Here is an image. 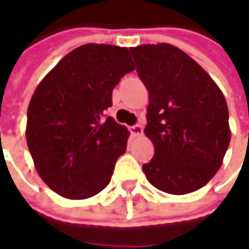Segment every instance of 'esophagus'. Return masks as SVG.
Returning a JSON list of instances; mask_svg holds the SVG:
<instances>
[{"mask_svg": "<svg viewBox=\"0 0 249 249\" xmlns=\"http://www.w3.org/2000/svg\"><path fill=\"white\" fill-rule=\"evenodd\" d=\"M130 131H131V134H133V136L140 137V136H142V126L137 123V124H134V126H131V127H130Z\"/></svg>", "mask_w": 249, "mask_h": 249, "instance_id": "1", "label": "esophagus"}]
</instances>
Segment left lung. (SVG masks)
I'll use <instances>...</instances> for the list:
<instances>
[{
    "label": "left lung",
    "mask_w": 249,
    "mask_h": 249,
    "mask_svg": "<svg viewBox=\"0 0 249 249\" xmlns=\"http://www.w3.org/2000/svg\"><path fill=\"white\" fill-rule=\"evenodd\" d=\"M149 92L144 129L155 154L142 170L154 187L183 196L215 176L230 144L229 109L212 77L170 44L130 48Z\"/></svg>",
    "instance_id": "obj_1"
}]
</instances>
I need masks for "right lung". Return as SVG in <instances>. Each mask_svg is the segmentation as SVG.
<instances>
[{
  "instance_id": "obj_1",
  "label": "right lung",
  "mask_w": 249,
  "mask_h": 249,
  "mask_svg": "<svg viewBox=\"0 0 249 249\" xmlns=\"http://www.w3.org/2000/svg\"><path fill=\"white\" fill-rule=\"evenodd\" d=\"M134 63L127 48L86 44L58 62L34 91L26 140L37 173L56 194L86 199L109 184L129 131L105 110Z\"/></svg>"
}]
</instances>
